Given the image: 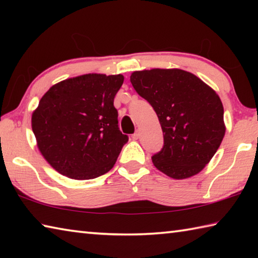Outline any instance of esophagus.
Segmentation results:
<instances>
[{"instance_id":"obj_1","label":"esophagus","mask_w":258,"mask_h":258,"mask_svg":"<svg viewBox=\"0 0 258 258\" xmlns=\"http://www.w3.org/2000/svg\"><path fill=\"white\" fill-rule=\"evenodd\" d=\"M140 138V132L139 131H137V132H135L133 135H132V139L133 140H138Z\"/></svg>"}]
</instances>
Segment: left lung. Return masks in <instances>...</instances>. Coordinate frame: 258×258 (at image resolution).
Masks as SVG:
<instances>
[{
    "label": "left lung",
    "mask_w": 258,
    "mask_h": 258,
    "mask_svg": "<svg viewBox=\"0 0 258 258\" xmlns=\"http://www.w3.org/2000/svg\"><path fill=\"white\" fill-rule=\"evenodd\" d=\"M131 83L158 116L164 147L152 156L155 167L183 180L202 172L225 134L220 97L199 77L182 69L134 72Z\"/></svg>",
    "instance_id": "8db88e82"
}]
</instances>
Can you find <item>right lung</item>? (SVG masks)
Instances as JSON below:
<instances>
[{
  "label": "right lung",
  "mask_w": 258,
  "mask_h": 258,
  "mask_svg": "<svg viewBox=\"0 0 258 258\" xmlns=\"http://www.w3.org/2000/svg\"><path fill=\"white\" fill-rule=\"evenodd\" d=\"M123 75L86 74L54 84L32 115L38 150L56 172L74 180L103 175L128 141L113 99Z\"/></svg>",
  "instance_id": "1"
}]
</instances>
